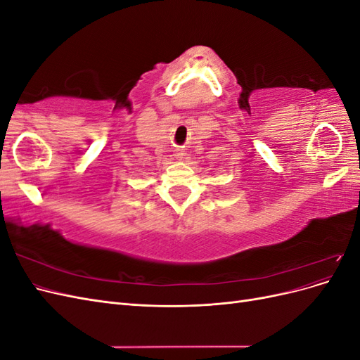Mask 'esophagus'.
<instances>
[{"label":"esophagus","instance_id":"34e87169","mask_svg":"<svg viewBox=\"0 0 360 360\" xmlns=\"http://www.w3.org/2000/svg\"><path fill=\"white\" fill-rule=\"evenodd\" d=\"M176 156H177V158H183V156H184V153H181V151H179V153H177Z\"/></svg>","mask_w":360,"mask_h":360}]
</instances>
